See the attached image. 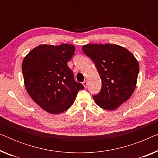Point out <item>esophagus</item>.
Masks as SVG:
<instances>
[{
    "label": "esophagus",
    "mask_w": 158,
    "mask_h": 158,
    "mask_svg": "<svg viewBox=\"0 0 158 158\" xmlns=\"http://www.w3.org/2000/svg\"><path fill=\"white\" fill-rule=\"evenodd\" d=\"M83 85H84V87H85V88H87V85H88L87 81H84L83 83Z\"/></svg>",
    "instance_id": "1"
}]
</instances>
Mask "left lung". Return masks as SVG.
<instances>
[{"mask_svg":"<svg viewBox=\"0 0 158 158\" xmlns=\"http://www.w3.org/2000/svg\"><path fill=\"white\" fill-rule=\"evenodd\" d=\"M83 53L95 63L101 79V89L93 96L96 104L114 110L132 95L139 67L132 54L117 44H90L82 47Z\"/></svg>","mask_w":158,"mask_h":158,"instance_id":"8db88e82","label":"left lung"}]
</instances>
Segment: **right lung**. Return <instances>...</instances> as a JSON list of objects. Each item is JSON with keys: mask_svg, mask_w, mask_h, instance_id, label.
Listing matches in <instances>:
<instances>
[{"mask_svg": "<svg viewBox=\"0 0 158 158\" xmlns=\"http://www.w3.org/2000/svg\"><path fill=\"white\" fill-rule=\"evenodd\" d=\"M75 52L73 44H42L22 62L25 88L31 98L50 114L65 111L73 105L83 84L74 80L68 62Z\"/></svg>", "mask_w": 158, "mask_h": 158, "instance_id": "add662e5", "label": "right lung"}]
</instances>
